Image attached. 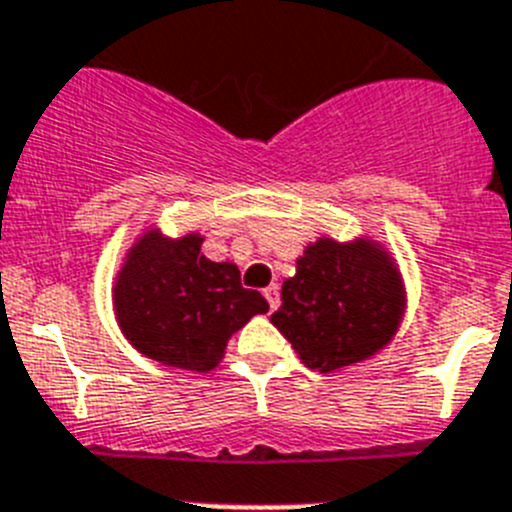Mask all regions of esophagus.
<instances>
[{"label":"esophagus","mask_w":512,"mask_h":512,"mask_svg":"<svg viewBox=\"0 0 512 512\" xmlns=\"http://www.w3.org/2000/svg\"><path fill=\"white\" fill-rule=\"evenodd\" d=\"M264 297L266 302H269L271 310H277L279 302H282V297H279V284H269V287L264 289Z\"/></svg>","instance_id":"34e87169"}]
</instances>
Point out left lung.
I'll return each mask as SVG.
<instances>
[{
	"mask_svg": "<svg viewBox=\"0 0 512 512\" xmlns=\"http://www.w3.org/2000/svg\"><path fill=\"white\" fill-rule=\"evenodd\" d=\"M405 312V287L379 243L320 238L297 259L282 284L271 323L302 364L330 374L374 356L392 341Z\"/></svg>",
	"mask_w": 512,
	"mask_h": 512,
	"instance_id": "obj_1",
	"label": "left lung"
}]
</instances>
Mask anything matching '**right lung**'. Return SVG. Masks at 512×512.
Returning a JSON list of instances; mask_svg holds the SVG:
<instances>
[{
  "label": "right lung",
  "instance_id": "1",
  "mask_svg": "<svg viewBox=\"0 0 512 512\" xmlns=\"http://www.w3.org/2000/svg\"><path fill=\"white\" fill-rule=\"evenodd\" d=\"M200 233L166 238L148 230L125 256L112 302L122 333L140 354L189 372H212L228 338L269 310L256 289H243L230 261H210Z\"/></svg>",
  "mask_w": 512,
  "mask_h": 512
}]
</instances>
